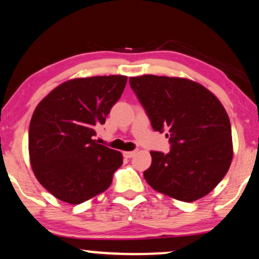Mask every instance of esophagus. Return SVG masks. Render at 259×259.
Segmentation results:
<instances>
[{
  "label": "esophagus",
  "mask_w": 259,
  "mask_h": 259,
  "mask_svg": "<svg viewBox=\"0 0 259 259\" xmlns=\"http://www.w3.org/2000/svg\"><path fill=\"white\" fill-rule=\"evenodd\" d=\"M136 152L138 151H130V152H124V157L125 158H133L134 155L136 154Z\"/></svg>",
  "instance_id": "1"
}]
</instances>
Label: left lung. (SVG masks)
Wrapping results in <instances>:
<instances>
[{
    "mask_svg": "<svg viewBox=\"0 0 259 259\" xmlns=\"http://www.w3.org/2000/svg\"><path fill=\"white\" fill-rule=\"evenodd\" d=\"M130 87L155 132H166L169 153L152 151L143 172L152 188L192 202L208 194L226 176L233 158L232 127L210 90L186 78L145 74Z\"/></svg>",
    "mask_w": 259,
    "mask_h": 259,
    "instance_id": "8db88e82",
    "label": "left lung"
}]
</instances>
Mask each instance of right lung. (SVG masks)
<instances>
[{"instance_id": "1", "label": "right lung", "mask_w": 259, "mask_h": 259, "mask_svg": "<svg viewBox=\"0 0 259 259\" xmlns=\"http://www.w3.org/2000/svg\"><path fill=\"white\" fill-rule=\"evenodd\" d=\"M125 84L119 74L74 78L37 105L29 129L30 161L38 182L55 198L80 204L111 186L123 155L93 136Z\"/></svg>"}]
</instances>
